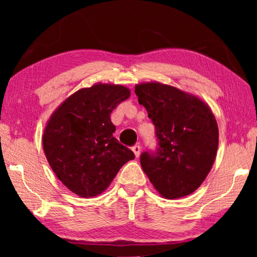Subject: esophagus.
I'll return each mask as SVG.
<instances>
[{
  "instance_id": "34e87169",
  "label": "esophagus",
  "mask_w": 257,
  "mask_h": 257,
  "mask_svg": "<svg viewBox=\"0 0 257 257\" xmlns=\"http://www.w3.org/2000/svg\"><path fill=\"white\" fill-rule=\"evenodd\" d=\"M132 151H133V153H135V156L137 158H139L140 152H142V147H140V145H135V146H132Z\"/></svg>"
}]
</instances>
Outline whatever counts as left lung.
Masks as SVG:
<instances>
[{
    "label": "left lung",
    "instance_id": "8db88e82",
    "mask_svg": "<svg viewBox=\"0 0 257 257\" xmlns=\"http://www.w3.org/2000/svg\"><path fill=\"white\" fill-rule=\"evenodd\" d=\"M138 101L156 128V150L140 154L154 188L167 199L198 189L215 160L219 128L210 108L199 98L160 83L136 85Z\"/></svg>",
    "mask_w": 257,
    "mask_h": 257
}]
</instances>
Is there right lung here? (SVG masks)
Segmentation results:
<instances>
[{
  "mask_svg": "<svg viewBox=\"0 0 257 257\" xmlns=\"http://www.w3.org/2000/svg\"><path fill=\"white\" fill-rule=\"evenodd\" d=\"M130 90L121 85H96L70 96L51 115L43 135L48 163L75 194L90 198L111 184L135 153L113 137L110 115Z\"/></svg>",
  "mask_w": 257,
  "mask_h": 257,
  "instance_id": "right-lung-1",
  "label": "right lung"
}]
</instances>
